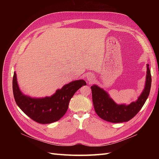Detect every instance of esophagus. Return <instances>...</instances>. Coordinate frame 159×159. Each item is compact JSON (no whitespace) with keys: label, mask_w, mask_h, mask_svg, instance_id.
Here are the masks:
<instances>
[{"label":"esophagus","mask_w":159,"mask_h":159,"mask_svg":"<svg viewBox=\"0 0 159 159\" xmlns=\"http://www.w3.org/2000/svg\"><path fill=\"white\" fill-rule=\"evenodd\" d=\"M94 76L93 74H88V76H87V80L88 81H89V82H93V80H94Z\"/></svg>","instance_id":"esophagus-1"}]
</instances>
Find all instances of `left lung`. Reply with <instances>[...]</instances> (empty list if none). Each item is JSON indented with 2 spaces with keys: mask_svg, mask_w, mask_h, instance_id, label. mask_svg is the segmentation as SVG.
<instances>
[{
  "mask_svg": "<svg viewBox=\"0 0 159 159\" xmlns=\"http://www.w3.org/2000/svg\"><path fill=\"white\" fill-rule=\"evenodd\" d=\"M147 64L145 88L137 101L129 105L117 104L110 98L106 91L97 85L91 86L94 109L98 116L111 123L127 122L133 118L143 107L150 93L151 86V70Z\"/></svg>",
  "mask_w": 159,
  "mask_h": 159,
  "instance_id": "8db88e82",
  "label": "left lung"
}]
</instances>
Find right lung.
I'll list each match as a JSON object with an SVG mask.
<instances>
[{"mask_svg":"<svg viewBox=\"0 0 159 159\" xmlns=\"http://www.w3.org/2000/svg\"><path fill=\"white\" fill-rule=\"evenodd\" d=\"M86 82L75 80L64 85L50 97L31 98L24 94L19 88L16 71L14 72L12 89L15 102L22 111L34 121L48 124L58 121L66 113L71 98Z\"/></svg>","mask_w":159,"mask_h":159,"instance_id":"right-lung-1","label":"right lung"}]
</instances>
